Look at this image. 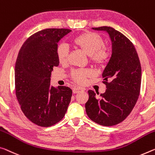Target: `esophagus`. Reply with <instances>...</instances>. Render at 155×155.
Here are the masks:
<instances>
[{
	"label": "esophagus",
	"instance_id": "1",
	"mask_svg": "<svg viewBox=\"0 0 155 155\" xmlns=\"http://www.w3.org/2000/svg\"><path fill=\"white\" fill-rule=\"evenodd\" d=\"M83 90L82 88H80V87H74L73 88V93L74 94H77V93H78L80 92H81Z\"/></svg>",
	"mask_w": 155,
	"mask_h": 155
}]
</instances>
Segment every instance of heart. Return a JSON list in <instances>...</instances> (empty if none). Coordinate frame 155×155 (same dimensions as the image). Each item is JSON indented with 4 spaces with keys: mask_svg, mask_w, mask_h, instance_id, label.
<instances>
[{
    "mask_svg": "<svg viewBox=\"0 0 155 155\" xmlns=\"http://www.w3.org/2000/svg\"><path fill=\"white\" fill-rule=\"evenodd\" d=\"M72 45L83 52L90 56V60L95 65L103 66L108 62L110 54L104 49L101 48L104 42L101 36L92 31H85L74 38ZM56 56L61 64H65L68 61V50L65 45H59L56 48ZM91 74L88 70H78L71 74L76 82L83 84L86 81L87 77Z\"/></svg>",
    "mask_w": 155,
    "mask_h": 155,
    "instance_id": "obj_1",
    "label": "heart"
}]
</instances>
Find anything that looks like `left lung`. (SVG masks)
<instances>
[{"mask_svg":"<svg viewBox=\"0 0 155 155\" xmlns=\"http://www.w3.org/2000/svg\"><path fill=\"white\" fill-rule=\"evenodd\" d=\"M106 31L112 43L111 58L103 73L106 90L97 99L88 90L85 104L88 117L104 126H112L124 121L138 100L141 90V68L134 46L126 36L111 27L92 28Z\"/></svg>","mask_w":155,"mask_h":155,"instance_id":"1","label":"left lung"}]
</instances>
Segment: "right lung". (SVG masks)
I'll return each instance as SVG.
<instances>
[{
    "mask_svg": "<svg viewBox=\"0 0 155 155\" xmlns=\"http://www.w3.org/2000/svg\"><path fill=\"white\" fill-rule=\"evenodd\" d=\"M72 31L49 28L37 31L25 41L15 65V91L25 117L41 127L53 126L64 117L72 90L65 86H50L51 72L59 62L58 42Z\"/></svg>",
    "mask_w": 155,
    "mask_h": 155,
    "instance_id": "obj_1",
    "label": "right lung"
}]
</instances>
